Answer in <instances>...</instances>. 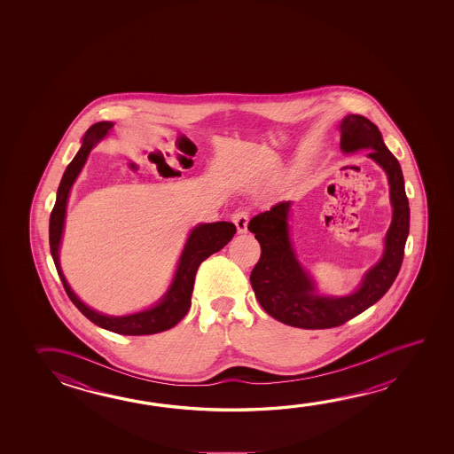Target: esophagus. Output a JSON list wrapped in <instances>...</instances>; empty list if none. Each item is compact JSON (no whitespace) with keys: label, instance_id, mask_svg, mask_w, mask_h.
<instances>
[{"label":"esophagus","instance_id":"34e87169","mask_svg":"<svg viewBox=\"0 0 454 454\" xmlns=\"http://www.w3.org/2000/svg\"><path fill=\"white\" fill-rule=\"evenodd\" d=\"M232 222L236 224V228H238V232H247V224H248V210L247 208H238L232 215Z\"/></svg>","mask_w":454,"mask_h":454}]
</instances>
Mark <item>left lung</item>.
I'll list each match as a JSON object with an SVG mask.
<instances>
[{
	"label": "left lung",
	"mask_w": 454,
	"mask_h": 454,
	"mask_svg": "<svg viewBox=\"0 0 454 454\" xmlns=\"http://www.w3.org/2000/svg\"><path fill=\"white\" fill-rule=\"evenodd\" d=\"M343 152L371 149L369 156L387 171L393 202V222L387 230L383 258L365 274L359 290L345 298L313 294V283L299 266L288 234L290 201H282L253 216L248 231L260 242L261 256L250 274V282L261 307L288 326L327 329L367 310L385 296L403 260L409 236V200L403 188L401 164L387 149L379 128L363 115H348L340 125Z\"/></svg>",
	"instance_id": "left-lung-1"
}]
</instances>
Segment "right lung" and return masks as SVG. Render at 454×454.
Returning <instances> with one entry per match:
<instances>
[{
	"mask_svg": "<svg viewBox=\"0 0 454 454\" xmlns=\"http://www.w3.org/2000/svg\"><path fill=\"white\" fill-rule=\"evenodd\" d=\"M111 128L112 123L109 121H99L93 127H90L83 137L82 147L77 152L74 160L69 163L67 171L63 174V179H61L59 192H57V201H55L52 214H51V226H49L51 253H52L55 268L60 275L67 298L73 301V304L91 323L121 335L156 334V333H163V331L176 326L185 317L186 312L192 307L194 277H196L198 268L201 266L202 261L207 260L210 254L220 252L230 242L232 236L236 234V226L230 222H216V223L200 224L198 228H194L186 240L185 248L180 256L179 268L174 277L171 288L164 296L163 301L155 305L153 309L145 310V312L128 315V317H106V315L89 309L69 288L67 278L61 272L59 248H60L61 232H63V224H65L69 188L74 184L75 177L79 176L83 164L87 161L90 150L95 147V144L99 139L105 137L106 133Z\"/></svg>",
	"mask_w": 454,
	"mask_h": 454,
	"instance_id": "1",
	"label": "right lung"
}]
</instances>
